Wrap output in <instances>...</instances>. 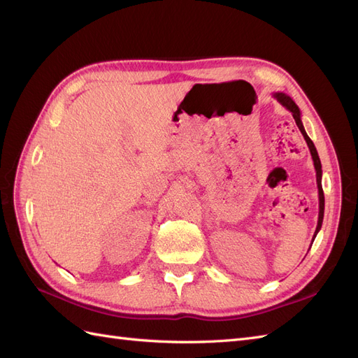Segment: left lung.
<instances>
[{
  "instance_id": "obj_1",
  "label": "left lung",
  "mask_w": 358,
  "mask_h": 358,
  "mask_svg": "<svg viewBox=\"0 0 358 358\" xmlns=\"http://www.w3.org/2000/svg\"><path fill=\"white\" fill-rule=\"evenodd\" d=\"M273 99H276L280 104H282L287 110H289L292 113V117H294V121L300 129V133L303 134V137H305L306 143H308V148L310 150V155H312V159H313V167H315V171H317V185H318V199H320V213H318V224H317V230H315V234H313V239L312 242L315 241V237L318 234V231L321 230V225H322V218H324V192H322V185H321V178H322V170H321V161H320V157H318V152H317V148L315 145H313L312 140L309 138V136L306 134L305 131V127H303L301 124V115H300V109L299 106L292 101L291 96H288L287 94L284 92H273Z\"/></svg>"
}]
</instances>
